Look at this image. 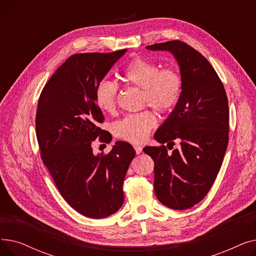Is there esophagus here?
I'll return each instance as SVG.
<instances>
[{"mask_svg": "<svg viewBox=\"0 0 256 256\" xmlns=\"http://www.w3.org/2000/svg\"><path fill=\"white\" fill-rule=\"evenodd\" d=\"M134 148H135L137 154H140L142 152V146L140 145H134Z\"/></svg>", "mask_w": 256, "mask_h": 256, "instance_id": "obj_1", "label": "esophagus"}]
</instances>
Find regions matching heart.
<instances>
[{
  "label": "heart",
  "mask_w": 256,
  "mask_h": 256,
  "mask_svg": "<svg viewBox=\"0 0 256 256\" xmlns=\"http://www.w3.org/2000/svg\"><path fill=\"white\" fill-rule=\"evenodd\" d=\"M122 78L130 85L143 89V102L166 113L178 104L182 92V78L174 68H162L152 61L140 57L130 61L122 70ZM94 98L102 112L113 113L117 106L118 86L113 80H102L96 87ZM156 126L154 114L145 110L124 116L113 124L114 135L128 142L140 143Z\"/></svg>",
  "instance_id": "obj_1"
}]
</instances>
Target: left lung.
I'll return each mask as SVG.
<instances>
[{"label": "left lung", "instance_id": "left-lung-1", "mask_svg": "<svg viewBox=\"0 0 256 256\" xmlns=\"http://www.w3.org/2000/svg\"><path fill=\"white\" fill-rule=\"evenodd\" d=\"M146 48L168 50L180 65L182 96L154 134L162 145L144 147L143 152L154 162V193L160 202L186 210L206 196L221 168L230 132L226 92L210 63L186 44L172 40ZM176 140L180 147L170 154L166 148L172 149Z\"/></svg>", "mask_w": 256, "mask_h": 256}]
</instances>
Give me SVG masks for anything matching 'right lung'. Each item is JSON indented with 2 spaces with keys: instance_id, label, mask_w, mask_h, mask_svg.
<instances>
[{
  "instance_id": "obj_1",
  "label": "right lung",
  "mask_w": 256,
  "mask_h": 256,
  "mask_svg": "<svg viewBox=\"0 0 256 256\" xmlns=\"http://www.w3.org/2000/svg\"><path fill=\"white\" fill-rule=\"evenodd\" d=\"M126 50L74 54L44 87L36 112V136L44 164L62 197L83 216H111L124 204L122 184L136 152L117 141L108 154L96 156L92 142L112 136L98 124L104 115L94 98L96 87Z\"/></svg>"
}]
</instances>
